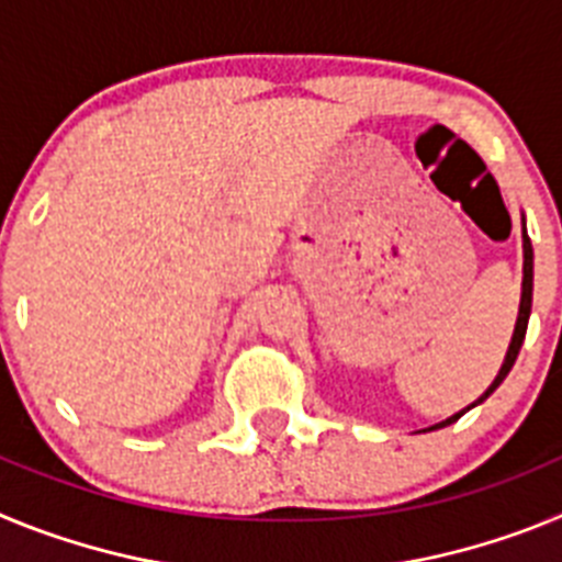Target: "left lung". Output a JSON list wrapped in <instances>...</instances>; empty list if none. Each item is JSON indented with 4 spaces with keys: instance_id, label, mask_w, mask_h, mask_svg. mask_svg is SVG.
<instances>
[{
    "instance_id": "obj_1",
    "label": "left lung",
    "mask_w": 562,
    "mask_h": 562,
    "mask_svg": "<svg viewBox=\"0 0 562 562\" xmlns=\"http://www.w3.org/2000/svg\"><path fill=\"white\" fill-rule=\"evenodd\" d=\"M532 258H535V256H532V241H529V236H526V225H524V292H520V312H518V324H515V335H513V342H509V351H506V360H504V366H501L498 376H495V380H493V385H490V389L484 391V396H481L479 402H484L486 396L493 394V391L498 389L501 382L506 380V374H509V371H513L515 360H518V351H520V346H524L526 326H529V312H532ZM479 402H473V405H470V408H475V405H479ZM470 408H464V411H470ZM464 411H461V414H456V416H450V419L439 422V425H434V428H430V430L448 428V425H453L456 419H461V416H464Z\"/></svg>"
}]
</instances>
